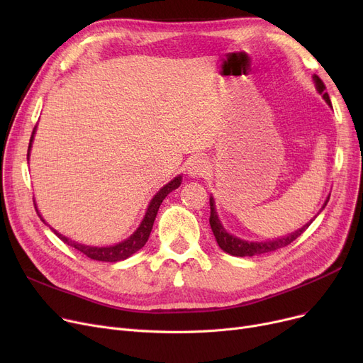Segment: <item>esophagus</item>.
I'll return each instance as SVG.
<instances>
[{"label":"esophagus","mask_w":363,"mask_h":363,"mask_svg":"<svg viewBox=\"0 0 363 363\" xmlns=\"http://www.w3.org/2000/svg\"><path fill=\"white\" fill-rule=\"evenodd\" d=\"M188 175L191 178H201L207 174L208 166L203 157H196L188 163Z\"/></svg>","instance_id":"34e87169"}]
</instances>
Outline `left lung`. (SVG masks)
I'll use <instances>...</instances> for the list:
<instances>
[{"label":"left lung","mask_w":363,"mask_h":363,"mask_svg":"<svg viewBox=\"0 0 363 363\" xmlns=\"http://www.w3.org/2000/svg\"><path fill=\"white\" fill-rule=\"evenodd\" d=\"M313 81H315L318 92L322 94L323 100H325L328 103V106L333 108L330 95H328V92H325V85H323V82L320 81L319 76L313 74ZM328 200H330V197L327 199L325 203H323L322 208H325ZM322 208H320V211H322ZM313 219L309 223L304 225L303 228H300V230H297L296 233H291L287 237H281V238H277V240H272V241H245V240H241L235 235H231L230 233H226V230L222 226V223L218 218V212L215 208V200H213V197H211V219H208V222H211V228L213 231V235H215L220 249L226 253L233 255V256H240V257L249 256L250 257V256H259V255H263V253H269V252H275L278 249H282V247L291 244L296 238H298L304 231H306L309 225L313 222Z\"/></svg>","instance_id":"8db88e82"}]
</instances>
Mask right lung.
<instances>
[{
    "label": "right lung",
    "instance_id": "1",
    "mask_svg": "<svg viewBox=\"0 0 363 363\" xmlns=\"http://www.w3.org/2000/svg\"><path fill=\"white\" fill-rule=\"evenodd\" d=\"M35 129L33 128V132H32V137H30V141H29V147H28V159H29V152H30V147H32V141H33V133H35ZM182 182V177L178 175L177 178L172 179L169 184H166L163 188H160V191H157V194L152 197V200L150 201L148 207H147V212H145V216L141 222V225L137 228V231L133 233L129 238H126L125 241L119 242V244H114V245H107V247H92V245H85V244H81V242H76L65 235H62L60 233H57L55 230H51L54 231V234L59 237L65 244L73 247V249H76L78 252L84 253L86 257L92 259V260H99V262H119V260H125L128 259L129 256H132L133 253H137L140 249H143V247L145 245L148 237H150V233L152 230V223H155V219H156V215L159 212V207L162 204V201L164 200V197L174 191V189H177ZM35 204V203H33ZM35 211L38 213V216L41 218L43 222H45L43 219V216L40 215V212H38L36 208V204H35Z\"/></svg>",
    "mask_w": 363,
    "mask_h": 363
}]
</instances>
